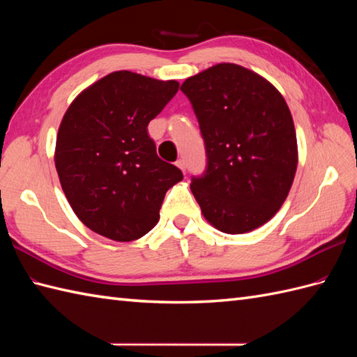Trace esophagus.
<instances>
[{
	"instance_id": "esophagus-1",
	"label": "esophagus",
	"mask_w": 357,
	"mask_h": 357,
	"mask_svg": "<svg viewBox=\"0 0 357 357\" xmlns=\"http://www.w3.org/2000/svg\"><path fill=\"white\" fill-rule=\"evenodd\" d=\"M176 165L179 167L181 170H183V172L185 173V161H184V159H178V161H176Z\"/></svg>"
}]
</instances>
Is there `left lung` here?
I'll return each instance as SVG.
<instances>
[{"instance_id": "left-lung-1", "label": "left lung", "mask_w": 357, "mask_h": 357, "mask_svg": "<svg viewBox=\"0 0 357 357\" xmlns=\"http://www.w3.org/2000/svg\"><path fill=\"white\" fill-rule=\"evenodd\" d=\"M181 90L206 144V172L190 184L204 218L229 234L268 222L287 199L298 167L284 96L261 75L231 63L187 78Z\"/></svg>"}]
</instances>
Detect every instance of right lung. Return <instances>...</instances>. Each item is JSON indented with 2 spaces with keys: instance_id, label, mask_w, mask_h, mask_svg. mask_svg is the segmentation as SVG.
<instances>
[{
  "instance_id": "right-lung-1",
  "label": "right lung",
  "mask_w": 357,
  "mask_h": 357,
  "mask_svg": "<svg viewBox=\"0 0 357 357\" xmlns=\"http://www.w3.org/2000/svg\"><path fill=\"white\" fill-rule=\"evenodd\" d=\"M178 89V81L119 70L82 90L64 113L55 167L90 230L128 242L158 224L164 196L183 172L156 155L147 126Z\"/></svg>"
}]
</instances>
